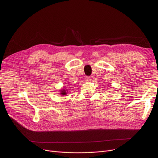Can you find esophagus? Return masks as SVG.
I'll list each match as a JSON object with an SVG mask.
<instances>
[{"instance_id": "esophagus-1", "label": "esophagus", "mask_w": 158, "mask_h": 158, "mask_svg": "<svg viewBox=\"0 0 158 158\" xmlns=\"http://www.w3.org/2000/svg\"><path fill=\"white\" fill-rule=\"evenodd\" d=\"M85 80L87 81H90L91 80V77H85Z\"/></svg>"}]
</instances>
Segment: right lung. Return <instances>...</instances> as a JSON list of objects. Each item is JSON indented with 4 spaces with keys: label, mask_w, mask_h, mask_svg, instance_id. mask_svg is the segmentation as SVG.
I'll list each match as a JSON object with an SVG mask.
<instances>
[{
    "label": "right lung",
    "mask_w": 158,
    "mask_h": 158,
    "mask_svg": "<svg viewBox=\"0 0 158 158\" xmlns=\"http://www.w3.org/2000/svg\"><path fill=\"white\" fill-rule=\"evenodd\" d=\"M67 89H66V90H65V89H62V91H60V94H61V95H66V94H67Z\"/></svg>",
    "instance_id": "right-lung-1"
}]
</instances>
